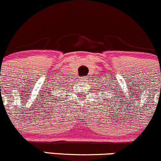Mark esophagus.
<instances>
[{"mask_svg":"<svg viewBox=\"0 0 161 161\" xmlns=\"http://www.w3.org/2000/svg\"><path fill=\"white\" fill-rule=\"evenodd\" d=\"M86 80H87V78H86V77H81L80 78V81L81 83H83V84H85V83L86 82Z\"/></svg>","mask_w":161,"mask_h":161,"instance_id":"1","label":"esophagus"}]
</instances>
